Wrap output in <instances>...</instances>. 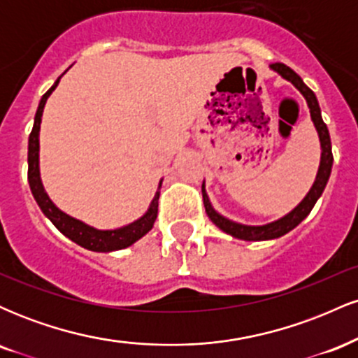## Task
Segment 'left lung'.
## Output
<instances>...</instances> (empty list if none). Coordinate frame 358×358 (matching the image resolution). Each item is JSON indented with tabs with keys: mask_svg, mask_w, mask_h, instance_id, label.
<instances>
[{
	"mask_svg": "<svg viewBox=\"0 0 358 358\" xmlns=\"http://www.w3.org/2000/svg\"><path fill=\"white\" fill-rule=\"evenodd\" d=\"M271 69L276 71L282 79L289 80L291 84L296 87L299 92L305 96V99L308 102V108H310V114L311 119H313V124L318 131L320 136V145H322V162H320V168H318V175H316V180L311 187V190L308 192V195L301 200V203L298 205L296 208H293L287 215L282 217L276 222H271L268 225H244V224H237V222H232L225 217H222L220 213H217L213 210V207L210 205V200H208L207 192H205V185H202V195H203V205H205V212H207L208 219H210L220 231H224L225 234H231L232 237H237V239L242 241H271V239H278V237L285 236L289 231H293L294 227L299 224L301 220H305V217L311 212V208L315 207L316 200L320 199L324 187H327L328 178H330L331 173V165H334V155H331V141H330V133H328V127L323 122L322 119V110H320L318 101H316L315 92L311 90L305 82L301 80V77L298 76L293 69H289L287 65L281 64V62H276V64H271Z\"/></svg>",
	"mask_w": 358,
	"mask_h": 358,
	"instance_id": "8db88e82",
	"label": "left lung"
}]
</instances>
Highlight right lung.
Instances as JSON below:
<instances>
[{
  "instance_id": "obj_1",
  "label": "right lung",
  "mask_w": 358,
  "mask_h": 358,
  "mask_svg": "<svg viewBox=\"0 0 358 358\" xmlns=\"http://www.w3.org/2000/svg\"><path fill=\"white\" fill-rule=\"evenodd\" d=\"M60 77L57 79L55 84L52 85L47 92L43 94L42 101H40L38 109L35 114V122L34 129H31L30 138H28V183H30V190L34 193L36 203L42 208L45 217H48L53 225H55L59 231L64 234L65 237L76 242V244L82 245L84 249L94 250V252H110V250H119L129 248L131 244L141 239L145 234H148L153 229V224L158 215V199L159 192L155 193V199L151 202L150 208L141 219L134 220L133 224L124 225L121 229H114V231H99V229H94L90 225L84 224V222L73 219V217L67 215L65 212H62L60 208H57L50 199H48L47 192L43 190L42 180H40V168H38V151H40V143H38V134H40V122H42V114L45 102H47L48 96L55 90L59 85ZM162 187V182H159Z\"/></svg>"
}]
</instances>
